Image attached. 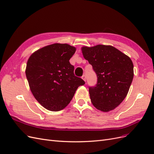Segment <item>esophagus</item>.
<instances>
[{
    "instance_id": "obj_1",
    "label": "esophagus",
    "mask_w": 154,
    "mask_h": 154,
    "mask_svg": "<svg viewBox=\"0 0 154 154\" xmlns=\"http://www.w3.org/2000/svg\"><path fill=\"white\" fill-rule=\"evenodd\" d=\"M82 79H83V80L86 82V75H83L82 76Z\"/></svg>"
}]
</instances>
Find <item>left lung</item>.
<instances>
[{
  "label": "left lung",
  "mask_w": 154,
  "mask_h": 154,
  "mask_svg": "<svg viewBox=\"0 0 154 154\" xmlns=\"http://www.w3.org/2000/svg\"><path fill=\"white\" fill-rule=\"evenodd\" d=\"M81 51L98 78L96 86L89 88L93 105L103 112L115 109L129 90L134 77L132 60L111 45L82 47Z\"/></svg>",
  "instance_id": "left-lung-1"
}]
</instances>
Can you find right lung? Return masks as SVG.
Wrapping results in <instances>:
<instances>
[{"label": "right lung", "instance_id": "add662e5", "mask_svg": "<svg viewBox=\"0 0 154 154\" xmlns=\"http://www.w3.org/2000/svg\"><path fill=\"white\" fill-rule=\"evenodd\" d=\"M76 48L66 43H54L38 49L29 57L26 75L33 96L51 111L65 108L79 86L85 82L75 76L70 63Z\"/></svg>", "mask_w": 154, "mask_h": 154}]
</instances>
